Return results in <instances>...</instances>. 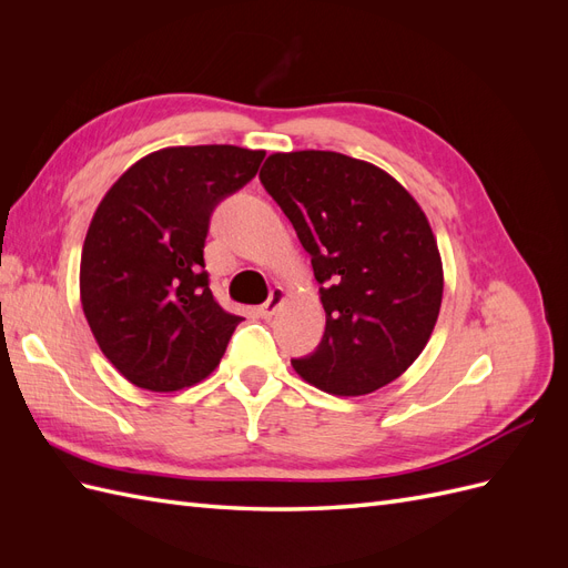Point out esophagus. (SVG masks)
I'll return each instance as SVG.
<instances>
[{
	"label": "esophagus",
	"instance_id": "esophagus-1",
	"mask_svg": "<svg viewBox=\"0 0 568 568\" xmlns=\"http://www.w3.org/2000/svg\"><path fill=\"white\" fill-rule=\"evenodd\" d=\"M284 298H286V294H284V288L282 286H274L272 291H270V298L261 305V315L263 317H272L274 313H277L280 311V307H282V303H284Z\"/></svg>",
	"mask_w": 568,
	"mask_h": 568
}]
</instances>
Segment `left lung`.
Returning <instances> with one entry per match:
<instances>
[{
  "label": "left lung",
  "instance_id": "1",
  "mask_svg": "<svg viewBox=\"0 0 568 568\" xmlns=\"http://www.w3.org/2000/svg\"><path fill=\"white\" fill-rule=\"evenodd\" d=\"M261 182L311 253L326 313L315 353L291 365L334 395L398 379L443 301L440 253L419 203L382 168L336 151L272 153Z\"/></svg>",
  "mask_w": 568,
  "mask_h": 568
}]
</instances>
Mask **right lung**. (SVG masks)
I'll return each instance as SVG.
<instances>
[{
    "instance_id": "obj_1",
    "label": "right lung",
    "mask_w": 568,
    "mask_h": 568,
    "mask_svg": "<svg viewBox=\"0 0 568 568\" xmlns=\"http://www.w3.org/2000/svg\"><path fill=\"white\" fill-rule=\"evenodd\" d=\"M265 151L168 146L109 189L84 236L80 301L111 365L134 386L180 390L209 376L242 322L209 286L215 205L251 182Z\"/></svg>"
}]
</instances>
